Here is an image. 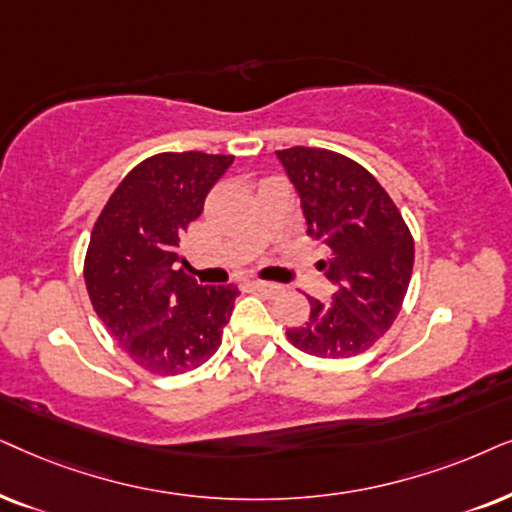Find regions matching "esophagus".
Listing matches in <instances>:
<instances>
[{
	"mask_svg": "<svg viewBox=\"0 0 512 512\" xmlns=\"http://www.w3.org/2000/svg\"><path fill=\"white\" fill-rule=\"evenodd\" d=\"M252 288H255L262 297H267V299H274L283 292V285L269 283V281H252Z\"/></svg>",
	"mask_w": 512,
	"mask_h": 512,
	"instance_id": "esophagus-1",
	"label": "esophagus"
}]
</instances>
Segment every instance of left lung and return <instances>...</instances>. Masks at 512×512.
Segmentation results:
<instances>
[{
	"instance_id": "left-lung-1",
	"label": "left lung",
	"mask_w": 512,
	"mask_h": 512,
	"mask_svg": "<svg viewBox=\"0 0 512 512\" xmlns=\"http://www.w3.org/2000/svg\"><path fill=\"white\" fill-rule=\"evenodd\" d=\"M276 156L299 196L306 229L330 250L320 269L335 285L330 302L309 297V320L288 330V339L309 356L353 358L398 316L412 276V234L360 163L316 147Z\"/></svg>"
}]
</instances>
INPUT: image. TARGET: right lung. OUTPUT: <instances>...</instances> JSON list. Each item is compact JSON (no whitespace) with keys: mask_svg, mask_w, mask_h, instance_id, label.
<instances>
[{"mask_svg":"<svg viewBox=\"0 0 512 512\" xmlns=\"http://www.w3.org/2000/svg\"><path fill=\"white\" fill-rule=\"evenodd\" d=\"M229 154L166 152L142 161L109 196L86 252V290L102 323L142 370L173 377L222 344L238 290L199 285L177 264Z\"/></svg>","mask_w":512,"mask_h":512,"instance_id":"1","label":"right lung"}]
</instances>
